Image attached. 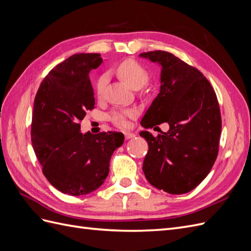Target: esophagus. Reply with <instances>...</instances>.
I'll return each instance as SVG.
<instances>
[{
  "instance_id": "1",
  "label": "esophagus",
  "mask_w": 251,
  "mask_h": 251,
  "mask_svg": "<svg viewBox=\"0 0 251 251\" xmlns=\"http://www.w3.org/2000/svg\"><path fill=\"white\" fill-rule=\"evenodd\" d=\"M135 134L134 133H131V132H125V137L126 139H131V138H134L135 137Z\"/></svg>"
}]
</instances>
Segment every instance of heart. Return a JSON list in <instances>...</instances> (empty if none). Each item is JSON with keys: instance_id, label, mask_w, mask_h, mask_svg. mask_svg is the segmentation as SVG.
<instances>
[{"instance_id": "obj_1", "label": "heart", "mask_w": 251, "mask_h": 251, "mask_svg": "<svg viewBox=\"0 0 251 251\" xmlns=\"http://www.w3.org/2000/svg\"><path fill=\"white\" fill-rule=\"evenodd\" d=\"M115 71L118 76L126 81L128 86L134 90L143 88L150 80V73L140 63L135 59H125L119 63ZM109 80L108 73H101L95 81V93L97 97L101 98L104 94L105 87ZM135 116L134 111H123L113 112L110 115V119L114 124L120 126H126L127 125V118Z\"/></svg>"}]
</instances>
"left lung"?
<instances>
[{"label":"left lung","instance_id":"8db88e82","mask_svg":"<svg viewBox=\"0 0 251 251\" xmlns=\"http://www.w3.org/2000/svg\"><path fill=\"white\" fill-rule=\"evenodd\" d=\"M139 55L162 67L160 93L141 126L170 125V130L157 137L140 133L149 143L143 173L158 189L173 195L188 193L207 176L218 156L222 119L216 92L202 72L170 52Z\"/></svg>","mask_w":251,"mask_h":251}]
</instances>
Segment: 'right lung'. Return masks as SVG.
<instances>
[{"mask_svg":"<svg viewBox=\"0 0 251 251\" xmlns=\"http://www.w3.org/2000/svg\"><path fill=\"white\" fill-rule=\"evenodd\" d=\"M102 63L100 53H76L55 66L37 90L31 142L44 176L59 192L87 195L108 177L113 151L123 133H80L86 112L95 100L89 72Z\"/></svg>","mask_w":251,"mask_h":251,"instance_id":"add662e5","label":"right lung"}]
</instances>
